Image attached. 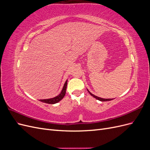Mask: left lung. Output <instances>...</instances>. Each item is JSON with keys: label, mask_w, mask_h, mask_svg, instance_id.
Wrapping results in <instances>:
<instances>
[{"label": "left lung", "mask_w": 150, "mask_h": 150, "mask_svg": "<svg viewBox=\"0 0 150 150\" xmlns=\"http://www.w3.org/2000/svg\"><path fill=\"white\" fill-rule=\"evenodd\" d=\"M87 90H88V91L89 92V93L91 95V96H92L93 97L95 98H96V99H98V100L100 101H108L112 100V99H104V98H100V97H98V96H95V95H94L93 94H92L91 93L88 89H87Z\"/></svg>", "instance_id": "8db88e82"}]
</instances>
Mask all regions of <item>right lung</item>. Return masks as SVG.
<instances>
[{"mask_svg": "<svg viewBox=\"0 0 150 150\" xmlns=\"http://www.w3.org/2000/svg\"><path fill=\"white\" fill-rule=\"evenodd\" d=\"M67 80H66V83L64 84V86H63L62 89L61 91V92L60 94H59L57 96L54 97L52 98H49V99H39L40 101L45 103H47V104H56L58 102H59L61 99L64 97L65 94H66V88H67Z\"/></svg>", "mask_w": 150, "mask_h": 150, "instance_id": "obj_1", "label": "right lung"}]
</instances>
